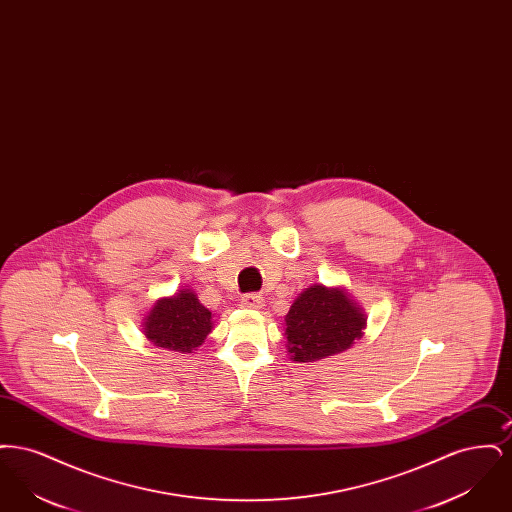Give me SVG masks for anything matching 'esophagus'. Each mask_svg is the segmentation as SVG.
Returning a JSON list of instances; mask_svg holds the SVG:
<instances>
[{
  "mask_svg": "<svg viewBox=\"0 0 512 512\" xmlns=\"http://www.w3.org/2000/svg\"><path fill=\"white\" fill-rule=\"evenodd\" d=\"M242 307L245 309H251V311H259L265 307V299L257 293H247L242 297Z\"/></svg>",
  "mask_w": 512,
  "mask_h": 512,
  "instance_id": "1",
  "label": "esophagus"
}]
</instances>
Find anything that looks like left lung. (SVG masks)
<instances>
[{
    "label": "left lung",
    "instance_id": "8db88e82",
    "mask_svg": "<svg viewBox=\"0 0 512 512\" xmlns=\"http://www.w3.org/2000/svg\"><path fill=\"white\" fill-rule=\"evenodd\" d=\"M363 307L345 288L313 284L299 293L284 318L288 355L295 363H315L349 349L365 334Z\"/></svg>",
    "mask_w": 512,
    "mask_h": 512
}]
</instances>
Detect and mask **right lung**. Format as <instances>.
Wrapping results in <instances>:
<instances>
[{"instance_id":"obj_1","label":"right lung","mask_w":512,"mask_h":512,"mask_svg":"<svg viewBox=\"0 0 512 512\" xmlns=\"http://www.w3.org/2000/svg\"><path fill=\"white\" fill-rule=\"evenodd\" d=\"M213 315L197 299V293L182 286L161 297L144 318V334L157 347L176 353H194L213 330Z\"/></svg>"}]
</instances>
